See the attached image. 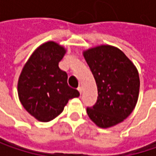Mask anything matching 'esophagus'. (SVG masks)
Returning <instances> with one entry per match:
<instances>
[{
    "label": "esophagus",
    "instance_id": "34e87169",
    "mask_svg": "<svg viewBox=\"0 0 156 156\" xmlns=\"http://www.w3.org/2000/svg\"><path fill=\"white\" fill-rule=\"evenodd\" d=\"M78 92L80 93V95H81V93H82V87H78Z\"/></svg>",
    "mask_w": 156,
    "mask_h": 156
}]
</instances>
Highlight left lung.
I'll list each match as a JSON object with an SVG mask.
<instances>
[{"mask_svg": "<svg viewBox=\"0 0 156 156\" xmlns=\"http://www.w3.org/2000/svg\"><path fill=\"white\" fill-rule=\"evenodd\" d=\"M98 87V100L87 108L90 119L107 128L126 119L137 102L140 80L136 68L117 48L100 46L84 52Z\"/></svg>", "mask_w": 156, "mask_h": 156, "instance_id": "obj_1", "label": "left lung"}]
</instances>
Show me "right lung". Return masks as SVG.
I'll return each mask as SVG.
<instances>
[{"label": "right lung", "instance_id": "right-lung-1", "mask_svg": "<svg viewBox=\"0 0 156 156\" xmlns=\"http://www.w3.org/2000/svg\"><path fill=\"white\" fill-rule=\"evenodd\" d=\"M65 49L49 41L38 48L25 64L18 82L20 100L41 122L58 116L79 92L68 85V74L58 68Z\"/></svg>", "mask_w": 156, "mask_h": 156}]
</instances>
